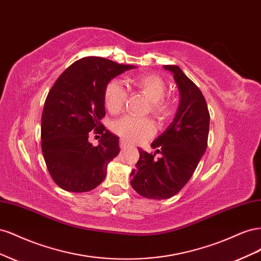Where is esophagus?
Listing matches in <instances>:
<instances>
[{"label": "esophagus", "mask_w": 261, "mask_h": 261, "mask_svg": "<svg viewBox=\"0 0 261 261\" xmlns=\"http://www.w3.org/2000/svg\"><path fill=\"white\" fill-rule=\"evenodd\" d=\"M120 147H121V149H125V148H127V147H128V145H127V143H125L124 140H121Z\"/></svg>", "instance_id": "1"}]
</instances>
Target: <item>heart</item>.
Returning a JSON list of instances; mask_svg holds the SVG:
<instances>
[{"label": "heart", "instance_id": "heart-1", "mask_svg": "<svg viewBox=\"0 0 261 261\" xmlns=\"http://www.w3.org/2000/svg\"><path fill=\"white\" fill-rule=\"evenodd\" d=\"M132 84L150 101L149 111L158 120L165 121L174 114V101L164 98L167 84L160 76L144 74L134 78ZM126 98H127L126 91L120 83L112 82L107 86L105 91V106L111 114H117L123 111ZM112 129L124 141L135 144L151 136L154 133V126L148 118L125 116L114 122Z\"/></svg>", "mask_w": 261, "mask_h": 261}]
</instances>
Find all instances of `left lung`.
Segmentation results:
<instances>
[{
    "label": "left lung",
    "instance_id": "left-lung-1",
    "mask_svg": "<svg viewBox=\"0 0 261 261\" xmlns=\"http://www.w3.org/2000/svg\"><path fill=\"white\" fill-rule=\"evenodd\" d=\"M179 90L174 120L151 147L154 153L139 150L130 185L149 199H167L176 195L191 179L207 149L210 114L200 89L176 65H164ZM155 153H160L156 158Z\"/></svg>",
    "mask_w": 261,
    "mask_h": 261
}]
</instances>
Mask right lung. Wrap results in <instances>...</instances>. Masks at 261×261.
I'll return each instance as SVG.
<instances>
[{
    "instance_id": "add662e5",
    "label": "right lung",
    "mask_w": 261,
    "mask_h": 261,
    "mask_svg": "<svg viewBox=\"0 0 261 261\" xmlns=\"http://www.w3.org/2000/svg\"><path fill=\"white\" fill-rule=\"evenodd\" d=\"M132 68L87 57L74 62L52 86L42 112L41 149L51 177L64 191L89 192L106 178L120 146L118 137L100 123L106 115L105 91L111 80ZM91 130L101 134L96 147L88 140Z\"/></svg>"
}]
</instances>
